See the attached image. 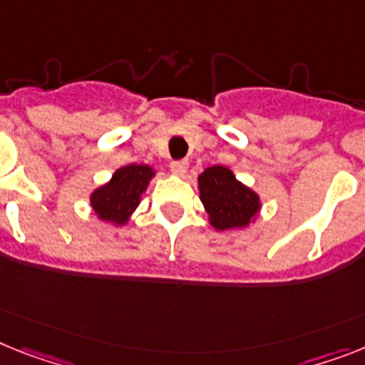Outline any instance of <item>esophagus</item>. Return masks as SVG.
I'll use <instances>...</instances> for the list:
<instances>
[{"label":"esophagus","instance_id":"34e87169","mask_svg":"<svg viewBox=\"0 0 365 365\" xmlns=\"http://www.w3.org/2000/svg\"><path fill=\"white\" fill-rule=\"evenodd\" d=\"M189 168V163L187 161H173L170 163V170H173V174H176V176H183V174L187 173Z\"/></svg>","mask_w":365,"mask_h":365}]
</instances>
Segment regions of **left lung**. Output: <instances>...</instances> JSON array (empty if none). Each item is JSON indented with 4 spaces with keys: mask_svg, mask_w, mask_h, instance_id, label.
I'll return each mask as SVG.
<instances>
[{
    "mask_svg": "<svg viewBox=\"0 0 365 365\" xmlns=\"http://www.w3.org/2000/svg\"><path fill=\"white\" fill-rule=\"evenodd\" d=\"M197 182L207 220L219 232L249 228L259 217V195L240 182L228 167H207Z\"/></svg>",
    "mask_w": 365,
    "mask_h": 365,
    "instance_id": "obj_1",
    "label": "left lung"
}]
</instances>
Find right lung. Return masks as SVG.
I'll list each match as a JSON object with an SVG mask.
<instances>
[{"instance_id": "obj_1", "label": "right lung", "mask_w": 365, "mask_h": 365, "mask_svg": "<svg viewBox=\"0 0 365 365\" xmlns=\"http://www.w3.org/2000/svg\"><path fill=\"white\" fill-rule=\"evenodd\" d=\"M158 170L150 165H125L116 168L111 180L91 192V207L98 220L113 226L130 225Z\"/></svg>"}]
</instances>
